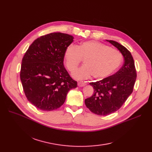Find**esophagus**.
I'll return each instance as SVG.
<instances>
[{
  "mask_svg": "<svg viewBox=\"0 0 152 152\" xmlns=\"http://www.w3.org/2000/svg\"><path fill=\"white\" fill-rule=\"evenodd\" d=\"M86 85V83L85 82H78V86H84Z\"/></svg>",
  "mask_w": 152,
  "mask_h": 152,
  "instance_id": "34e87169",
  "label": "esophagus"
}]
</instances>
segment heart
<instances>
[{
	"label": "heart",
	"mask_w": 152,
	"mask_h": 152,
	"mask_svg": "<svg viewBox=\"0 0 152 152\" xmlns=\"http://www.w3.org/2000/svg\"><path fill=\"white\" fill-rule=\"evenodd\" d=\"M67 69L73 72L82 59L84 66L75 71L72 76L77 79H86L93 75L96 79L106 78L116 70L122 61L118 50L111 48L96 41L82 42L78 47L70 45L64 53Z\"/></svg>",
	"instance_id": "heart-1"
}]
</instances>
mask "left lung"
<instances>
[{"instance_id": "left-lung-1", "label": "left lung", "mask_w": 152, "mask_h": 152, "mask_svg": "<svg viewBox=\"0 0 152 152\" xmlns=\"http://www.w3.org/2000/svg\"><path fill=\"white\" fill-rule=\"evenodd\" d=\"M106 41L119 50L124 63L114 75L90 83L94 93L85 99V103L93 113L100 115H109L119 109L132 93L137 77L134 61L129 50L116 41Z\"/></svg>"}]
</instances>
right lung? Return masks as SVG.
I'll return each instance as SVG.
<instances>
[{
    "mask_svg": "<svg viewBox=\"0 0 152 152\" xmlns=\"http://www.w3.org/2000/svg\"><path fill=\"white\" fill-rule=\"evenodd\" d=\"M71 35L52 33L37 38L21 62L20 80L28 100L41 110L50 111L65 102L68 91L77 86L64 66Z\"/></svg>",
    "mask_w": 152,
    "mask_h": 152,
    "instance_id": "obj_1",
    "label": "right lung"
}]
</instances>
